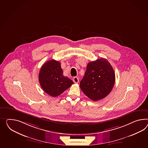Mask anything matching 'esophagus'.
I'll list each match as a JSON object with an SVG mask.
<instances>
[{
  "label": "esophagus",
  "instance_id": "obj_1",
  "mask_svg": "<svg viewBox=\"0 0 148 148\" xmlns=\"http://www.w3.org/2000/svg\"><path fill=\"white\" fill-rule=\"evenodd\" d=\"M73 81L75 83H78L79 82V78L77 77H75L73 78Z\"/></svg>",
  "mask_w": 148,
  "mask_h": 148
}]
</instances>
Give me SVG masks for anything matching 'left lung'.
Instances as JSON below:
<instances>
[{"label": "left lung", "instance_id": "8db88e82", "mask_svg": "<svg viewBox=\"0 0 148 148\" xmlns=\"http://www.w3.org/2000/svg\"><path fill=\"white\" fill-rule=\"evenodd\" d=\"M115 76L109 62L101 58L88 63L80 87L84 93L93 101L105 98L114 86Z\"/></svg>", "mask_w": 148, "mask_h": 148}]
</instances>
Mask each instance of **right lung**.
<instances>
[{"mask_svg":"<svg viewBox=\"0 0 148 148\" xmlns=\"http://www.w3.org/2000/svg\"><path fill=\"white\" fill-rule=\"evenodd\" d=\"M61 63L52 60L42 65L38 75L40 85L44 91L51 97H56L70 87L73 82L63 75Z\"/></svg>","mask_w":148,"mask_h":148,"instance_id":"obj_1","label":"right lung"}]
</instances>
